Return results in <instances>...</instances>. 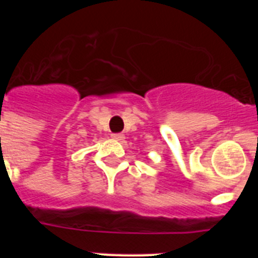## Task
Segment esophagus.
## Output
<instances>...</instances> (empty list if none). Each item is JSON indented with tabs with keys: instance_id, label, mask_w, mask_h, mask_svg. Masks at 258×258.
Masks as SVG:
<instances>
[{
	"instance_id": "1",
	"label": "esophagus",
	"mask_w": 258,
	"mask_h": 258,
	"mask_svg": "<svg viewBox=\"0 0 258 258\" xmlns=\"http://www.w3.org/2000/svg\"><path fill=\"white\" fill-rule=\"evenodd\" d=\"M111 137H112L113 140H116V141H124V134H121V133H112L111 134Z\"/></svg>"
}]
</instances>
